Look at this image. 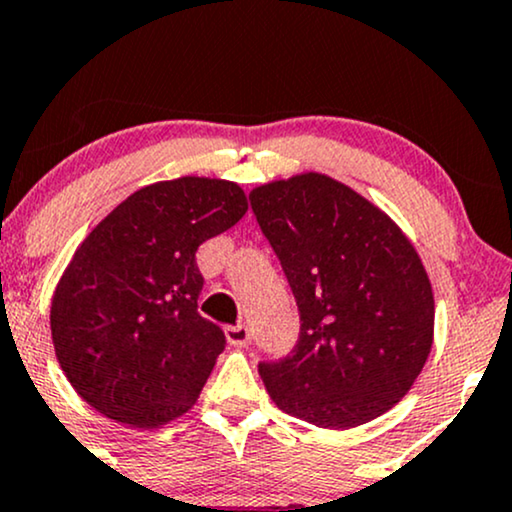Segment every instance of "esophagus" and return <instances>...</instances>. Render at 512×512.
Wrapping results in <instances>:
<instances>
[{
  "mask_svg": "<svg viewBox=\"0 0 512 512\" xmlns=\"http://www.w3.org/2000/svg\"><path fill=\"white\" fill-rule=\"evenodd\" d=\"M226 341L231 343V346L236 348H245L250 343V329L245 324H238V326H226Z\"/></svg>",
  "mask_w": 512,
  "mask_h": 512,
  "instance_id": "1",
  "label": "esophagus"
}]
</instances>
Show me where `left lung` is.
<instances>
[{"instance_id":"1","label":"left lung","mask_w":512,"mask_h":512,"mask_svg":"<svg viewBox=\"0 0 512 512\" xmlns=\"http://www.w3.org/2000/svg\"><path fill=\"white\" fill-rule=\"evenodd\" d=\"M300 315L298 341L260 362L276 408L322 429L391 410L434 343V291L415 245L346 183L303 171L250 190Z\"/></svg>"}]
</instances>
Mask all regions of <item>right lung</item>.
Returning a JSON list of instances; mask_svg holds the SVG:
<instances>
[{
	"label": "right lung",
	"mask_w": 512,
	"mask_h": 512,
	"mask_svg": "<svg viewBox=\"0 0 512 512\" xmlns=\"http://www.w3.org/2000/svg\"><path fill=\"white\" fill-rule=\"evenodd\" d=\"M245 212L238 183L181 176L135 190L85 236L54 288L49 329L90 408L131 429L193 408L226 343L197 315L195 250Z\"/></svg>",
	"instance_id": "obj_1"
}]
</instances>
